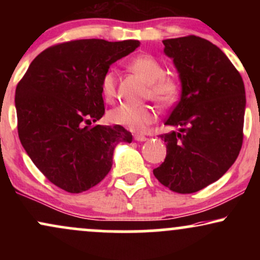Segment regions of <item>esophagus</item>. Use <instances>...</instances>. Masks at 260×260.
<instances>
[{"mask_svg": "<svg viewBox=\"0 0 260 260\" xmlns=\"http://www.w3.org/2000/svg\"><path fill=\"white\" fill-rule=\"evenodd\" d=\"M134 140H137V142H145L147 137L143 136V134H134Z\"/></svg>", "mask_w": 260, "mask_h": 260, "instance_id": "esophagus-1", "label": "esophagus"}]
</instances>
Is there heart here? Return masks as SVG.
Returning <instances> with one entry per match:
<instances>
[{"instance_id": "obj_1", "label": "heart", "mask_w": 260, "mask_h": 260, "mask_svg": "<svg viewBox=\"0 0 260 260\" xmlns=\"http://www.w3.org/2000/svg\"><path fill=\"white\" fill-rule=\"evenodd\" d=\"M129 70L138 74L149 84L148 95L157 104L169 106L174 104L180 92V83L175 77L165 74V68L157 58L151 55H138L128 63ZM101 92L107 103L116 98V76L109 70L100 83ZM156 118L154 107L149 105H121L109 113L111 123L122 126L132 132H144Z\"/></svg>"}]
</instances>
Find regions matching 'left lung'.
Instances as JSON below:
<instances>
[{"mask_svg":"<svg viewBox=\"0 0 260 260\" xmlns=\"http://www.w3.org/2000/svg\"><path fill=\"white\" fill-rule=\"evenodd\" d=\"M162 43L182 83L181 99L165 124L180 132L160 134L168 151L153 172L161 184L187 194L219 180L237 159L246 91L240 72L216 45L196 35Z\"/></svg>","mask_w":260,"mask_h":260,"instance_id":"8db88e82","label":"left lung"}]
</instances>
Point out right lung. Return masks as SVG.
Wrapping results in <instances>:
<instances>
[{
  "mask_svg": "<svg viewBox=\"0 0 260 260\" xmlns=\"http://www.w3.org/2000/svg\"><path fill=\"white\" fill-rule=\"evenodd\" d=\"M83 39L39 53L16 89L18 136L35 166L70 193L96 186L112 168L118 142H132L122 126L89 127L105 113L101 78L139 46Z\"/></svg>",
  "mask_w": 260,
  "mask_h": 260,
  "instance_id": "right-lung-1",
  "label": "right lung"
}]
</instances>
